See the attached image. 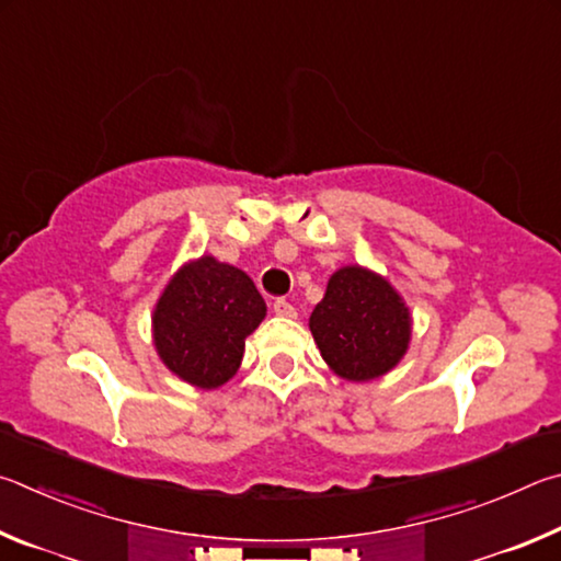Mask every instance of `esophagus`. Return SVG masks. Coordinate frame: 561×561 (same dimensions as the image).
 <instances>
[{
  "instance_id": "esophagus-1",
  "label": "esophagus",
  "mask_w": 561,
  "mask_h": 561,
  "mask_svg": "<svg viewBox=\"0 0 561 561\" xmlns=\"http://www.w3.org/2000/svg\"><path fill=\"white\" fill-rule=\"evenodd\" d=\"M273 312H275V316H280V318H296L298 316L296 308H293L288 300H275L273 302Z\"/></svg>"
}]
</instances>
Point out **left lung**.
<instances>
[{
    "label": "left lung",
    "instance_id": "left-lung-1",
    "mask_svg": "<svg viewBox=\"0 0 561 561\" xmlns=\"http://www.w3.org/2000/svg\"><path fill=\"white\" fill-rule=\"evenodd\" d=\"M411 310L389 278L359 263L330 275L325 298L310 316L325 365L340 379L371 381L404 359L411 342Z\"/></svg>",
    "mask_w": 561,
    "mask_h": 561
}]
</instances>
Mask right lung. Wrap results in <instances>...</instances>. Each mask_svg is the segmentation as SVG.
Segmentation results:
<instances>
[{"mask_svg":"<svg viewBox=\"0 0 561 561\" xmlns=\"http://www.w3.org/2000/svg\"><path fill=\"white\" fill-rule=\"evenodd\" d=\"M263 318L265 300L249 275L204 253L186 261L157 298L152 345L174 377L211 391L239 371L245 337Z\"/></svg>","mask_w":561,"mask_h":561,"instance_id":"obj_1","label":"right lung"}]
</instances>
